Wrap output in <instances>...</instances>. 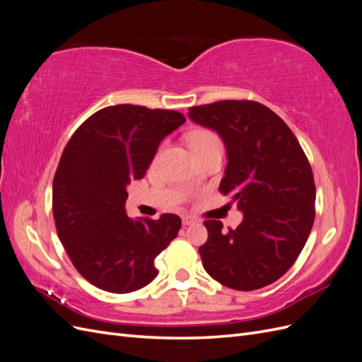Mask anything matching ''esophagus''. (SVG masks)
<instances>
[{"label": "esophagus", "instance_id": "1", "mask_svg": "<svg viewBox=\"0 0 362 362\" xmlns=\"http://www.w3.org/2000/svg\"><path fill=\"white\" fill-rule=\"evenodd\" d=\"M196 222V218L194 217H192V216H182V225L184 226H189V225H194Z\"/></svg>", "mask_w": 362, "mask_h": 362}]
</instances>
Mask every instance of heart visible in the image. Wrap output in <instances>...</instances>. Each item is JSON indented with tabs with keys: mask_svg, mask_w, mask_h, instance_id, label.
<instances>
[{
	"mask_svg": "<svg viewBox=\"0 0 362 362\" xmlns=\"http://www.w3.org/2000/svg\"><path fill=\"white\" fill-rule=\"evenodd\" d=\"M189 141H190L192 151L204 148V146H211V145L222 146L221 139H218L217 134H214L213 131H196V133L190 134Z\"/></svg>",
	"mask_w": 362,
	"mask_h": 362,
	"instance_id": "obj_1",
	"label": "heart"
}]
</instances>
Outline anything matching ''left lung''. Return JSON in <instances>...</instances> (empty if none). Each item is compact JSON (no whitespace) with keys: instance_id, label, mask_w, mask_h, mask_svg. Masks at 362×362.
<instances>
[{"instance_id":"obj_1","label":"left lung","mask_w":362,"mask_h":362,"mask_svg":"<svg viewBox=\"0 0 362 362\" xmlns=\"http://www.w3.org/2000/svg\"><path fill=\"white\" fill-rule=\"evenodd\" d=\"M189 117L222 137L228 164L218 192L231 194L243 213V222L228 233L221 221L204 222L202 266L225 287H266L294 264L311 233L315 184L310 161L287 124L259 103L196 105Z\"/></svg>"}]
</instances>
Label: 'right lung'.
I'll return each mask as SVG.
<instances>
[{
  "label": "right lung",
  "instance_id": "right-lung-1",
  "mask_svg": "<svg viewBox=\"0 0 362 362\" xmlns=\"http://www.w3.org/2000/svg\"><path fill=\"white\" fill-rule=\"evenodd\" d=\"M184 122L180 112L110 105L86 119L64 148L52 181L54 222L74 267L95 287L131 293L158 275L154 259L181 218H129L127 185L145 177L160 141Z\"/></svg>",
  "mask_w": 362,
  "mask_h": 362
}]
</instances>
